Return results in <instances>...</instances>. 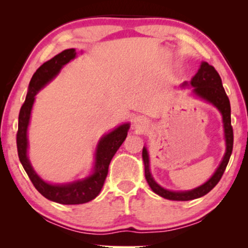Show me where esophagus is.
<instances>
[{
    "instance_id": "esophagus-1",
    "label": "esophagus",
    "mask_w": 248,
    "mask_h": 248,
    "mask_svg": "<svg viewBox=\"0 0 248 248\" xmlns=\"http://www.w3.org/2000/svg\"><path fill=\"white\" fill-rule=\"evenodd\" d=\"M133 125L135 128H138V130H142V128L145 127V122L142 117H137V118H134Z\"/></svg>"
}]
</instances>
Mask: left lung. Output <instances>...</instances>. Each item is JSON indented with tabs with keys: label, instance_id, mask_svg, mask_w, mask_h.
Instances as JSON below:
<instances>
[{
	"label": "left lung",
	"instance_id": "left-lung-1",
	"mask_svg": "<svg viewBox=\"0 0 248 248\" xmlns=\"http://www.w3.org/2000/svg\"><path fill=\"white\" fill-rule=\"evenodd\" d=\"M183 88L192 87V93L195 97L211 104L220 111L222 116L223 123V133H225L226 141V152L218 168L213 172V175L206 181L204 184L198 186V187L188 189V191H170L166 189L158 184L152 177L150 171V159H149V152L147 147H143L142 150V159L144 164V174L149 186L155 194L161 198L172 201H189V200L199 199L201 196L208 194L215 186L218 184L220 178L222 177L225 169L228 165L229 158L232 152L233 144V133L232 127V117H230V103L229 98L227 97L226 91L222 87V81L219 73L217 72L215 67L210 65L209 63L202 62L200 69L189 82H184L182 84Z\"/></svg>",
	"mask_w": 248,
	"mask_h": 248
}]
</instances>
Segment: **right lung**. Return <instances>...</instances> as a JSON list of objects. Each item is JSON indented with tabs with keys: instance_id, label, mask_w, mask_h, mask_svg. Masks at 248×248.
Masks as SVG:
<instances>
[{
	"instance_id": "obj_1",
	"label": "right lung",
	"mask_w": 248,
	"mask_h": 248,
	"mask_svg": "<svg viewBox=\"0 0 248 248\" xmlns=\"http://www.w3.org/2000/svg\"><path fill=\"white\" fill-rule=\"evenodd\" d=\"M76 57V49H65L44 63L33 73L29 82L26 100L19 113L18 133H16L18 155L30 181L32 182L37 191L47 200L61 204H82L98 196L108 174V167L111 158L126 139L127 131L130 128V123H124L100 138L94 151L93 170L87 177L70 183H63V184H50L44 181L35 171L28 158V126L36 94L60 73L64 65H66Z\"/></svg>"
}]
</instances>
